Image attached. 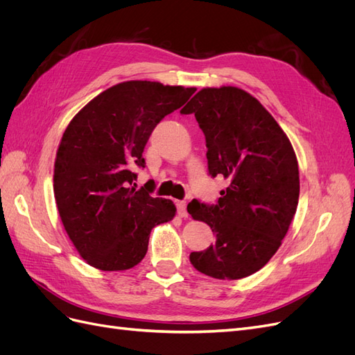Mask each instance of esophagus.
<instances>
[{"label": "esophagus", "mask_w": 355, "mask_h": 355, "mask_svg": "<svg viewBox=\"0 0 355 355\" xmlns=\"http://www.w3.org/2000/svg\"><path fill=\"white\" fill-rule=\"evenodd\" d=\"M178 207V214L180 218H188V211H187V202L185 201H178L176 202Z\"/></svg>", "instance_id": "esophagus-1"}]
</instances>
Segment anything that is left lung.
Segmentation results:
<instances>
[{"mask_svg":"<svg viewBox=\"0 0 355 355\" xmlns=\"http://www.w3.org/2000/svg\"><path fill=\"white\" fill-rule=\"evenodd\" d=\"M194 114L206 136L209 173L230 182L214 206L188 204L216 241L189 261L218 280L259 271L280 249L299 200L293 146L274 116L250 93L232 85L201 89L180 111Z\"/></svg>","mask_w":355,"mask_h":355,"instance_id":"obj_1","label":"left lung"}]
</instances>
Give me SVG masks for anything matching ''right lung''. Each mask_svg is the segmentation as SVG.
I'll use <instances>...</instances> for the list:
<instances>
[{"mask_svg":"<svg viewBox=\"0 0 355 355\" xmlns=\"http://www.w3.org/2000/svg\"><path fill=\"white\" fill-rule=\"evenodd\" d=\"M196 87L132 80L92 99L68 124L59 144L53 189L59 216L83 259L101 271L141 262L151 230L175 218L171 200L132 187L133 167L154 127L184 105Z\"/></svg>","mask_w":355,"mask_h":355,"instance_id":"add662e5","label":"right lung"}]
</instances>
